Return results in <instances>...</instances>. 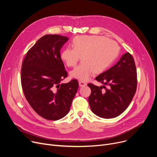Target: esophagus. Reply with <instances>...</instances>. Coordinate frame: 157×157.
Segmentation results:
<instances>
[{
	"label": "esophagus",
	"instance_id": "obj_1",
	"mask_svg": "<svg viewBox=\"0 0 157 157\" xmlns=\"http://www.w3.org/2000/svg\"><path fill=\"white\" fill-rule=\"evenodd\" d=\"M79 85L80 86H85L86 85V83L84 81H79Z\"/></svg>",
	"mask_w": 157,
	"mask_h": 157
}]
</instances>
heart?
<instances>
[{
	"instance_id": "b5f03b06",
	"label": "heart",
	"mask_w": 157,
	"mask_h": 157,
	"mask_svg": "<svg viewBox=\"0 0 157 157\" xmlns=\"http://www.w3.org/2000/svg\"><path fill=\"white\" fill-rule=\"evenodd\" d=\"M72 48L61 52L62 60L68 67H74L81 59L82 62L71 71L72 78L87 81L94 72L100 74L113 63L119 53L118 46L101 36H80L74 37Z\"/></svg>"
}]
</instances>
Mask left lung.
Returning <instances> with one entry per match:
<instances>
[{
	"label": "left lung",
	"mask_w": 157,
	"mask_h": 157,
	"mask_svg": "<svg viewBox=\"0 0 157 157\" xmlns=\"http://www.w3.org/2000/svg\"><path fill=\"white\" fill-rule=\"evenodd\" d=\"M95 79L106 86L88 84L92 91L88 97L92 111L103 118L119 116L128 108L136 92L137 71L134 58L128 52L125 53L116 64Z\"/></svg>",
	"instance_id": "obj_1"
}]
</instances>
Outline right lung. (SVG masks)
I'll list each match as a JSON object with an SVG mask.
<instances>
[{"label":"right lung","mask_w":157,"mask_h":157,"mask_svg":"<svg viewBox=\"0 0 157 157\" xmlns=\"http://www.w3.org/2000/svg\"><path fill=\"white\" fill-rule=\"evenodd\" d=\"M68 39L57 34L43 36L28 51L22 63L21 83L25 97L35 112L48 120H58L67 114L79 87L76 79L60 84L67 76L60 49Z\"/></svg>","instance_id":"right-lung-1"}]
</instances>
